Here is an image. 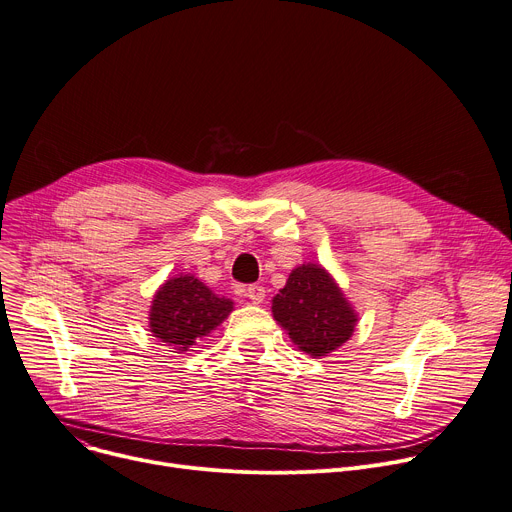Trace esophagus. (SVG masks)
<instances>
[{
	"instance_id": "1",
	"label": "esophagus",
	"mask_w": 512,
	"mask_h": 512,
	"mask_svg": "<svg viewBox=\"0 0 512 512\" xmlns=\"http://www.w3.org/2000/svg\"><path fill=\"white\" fill-rule=\"evenodd\" d=\"M247 298L253 302V304H261L265 300V288L263 286H249L247 288Z\"/></svg>"
}]
</instances>
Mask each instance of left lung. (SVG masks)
<instances>
[{
    "label": "left lung",
    "mask_w": 512,
    "mask_h": 512,
    "mask_svg": "<svg viewBox=\"0 0 512 512\" xmlns=\"http://www.w3.org/2000/svg\"><path fill=\"white\" fill-rule=\"evenodd\" d=\"M275 322L310 357L337 351L353 337L359 314L335 277L318 263L292 269L286 286L271 300Z\"/></svg>",
    "instance_id": "8db88e82"
}]
</instances>
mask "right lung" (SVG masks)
<instances>
[{
  "mask_svg": "<svg viewBox=\"0 0 512 512\" xmlns=\"http://www.w3.org/2000/svg\"><path fill=\"white\" fill-rule=\"evenodd\" d=\"M232 310L235 302L230 298L214 294L196 275L181 273L169 277L155 292L149 329L157 341L175 349V353H185L216 331Z\"/></svg>",
  "mask_w": 512,
  "mask_h": 512,
  "instance_id": "add662e5",
  "label": "right lung"
}]
</instances>
